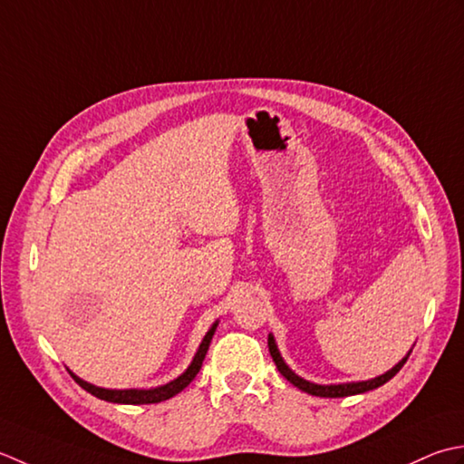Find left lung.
I'll return each instance as SVG.
<instances>
[{"instance_id": "8db88e82", "label": "left lung", "mask_w": 464, "mask_h": 464, "mask_svg": "<svg viewBox=\"0 0 464 464\" xmlns=\"http://www.w3.org/2000/svg\"><path fill=\"white\" fill-rule=\"evenodd\" d=\"M268 351L272 354V361L276 362V368L280 371V374L286 378L288 382H292L296 386V389L304 391L312 396H324V399H343V396H353V394H362V392H368V391H374L378 389V386H382L384 382H389L391 378L401 371V368L404 366V362L409 361V356L412 351H409V354H406L402 361L399 364H394L391 371H386L384 374L376 376V378H371V381H358V382H340V384H316V382H310V381H304V378L298 376L292 368L285 362V358H282L278 346H276V340H274L272 334H268Z\"/></svg>"}]
</instances>
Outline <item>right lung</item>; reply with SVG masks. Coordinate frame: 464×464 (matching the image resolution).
Instances as JSON below:
<instances>
[{
	"instance_id": "add662e5",
	"label": "right lung",
	"mask_w": 464,
	"mask_h": 464,
	"mask_svg": "<svg viewBox=\"0 0 464 464\" xmlns=\"http://www.w3.org/2000/svg\"><path fill=\"white\" fill-rule=\"evenodd\" d=\"M216 326H218V320L210 326L208 330L206 336L202 338L200 346H198V351L192 358L190 366L186 368V371L179 374L174 381H169L168 384L162 386H154V389H102V386H96L92 382H86L83 378H80L78 374H73L72 371H68L72 374V378L75 382H78L83 391H88L90 394L96 396L100 401H108V402H116V404H154V402H162L172 399L178 392H182L188 384L194 381V376L200 372L202 362L206 358L208 353V346L212 343V336L216 333Z\"/></svg>"
}]
</instances>
